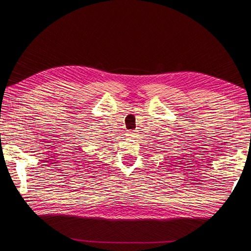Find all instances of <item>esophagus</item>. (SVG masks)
I'll list each match as a JSON object with an SVG mask.
<instances>
[{
	"label": "esophagus",
	"instance_id": "obj_1",
	"mask_svg": "<svg viewBox=\"0 0 251 251\" xmlns=\"http://www.w3.org/2000/svg\"><path fill=\"white\" fill-rule=\"evenodd\" d=\"M127 135H128V136H134L135 134H134V132H133V131H130V132L127 133Z\"/></svg>",
	"mask_w": 251,
	"mask_h": 251
}]
</instances>
